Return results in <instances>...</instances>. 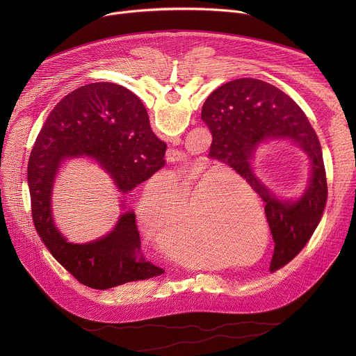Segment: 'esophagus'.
Masks as SVG:
<instances>
[{"instance_id":"1","label":"esophagus","mask_w":356,"mask_h":356,"mask_svg":"<svg viewBox=\"0 0 356 356\" xmlns=\"http://www.w3.org/2000/svg\"><path fill=\"white\" fill-rule=\"evenodd\" d=\"M168 162H170V163H177V162H180V154H179V150H176V149H169V152H168Z\"/></svg>"}]
</instances>
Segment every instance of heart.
Segmentation results:
<instances>
[{
  "label": "heart",
  "mask_w": 356,
  "mask_h": 356,
  "mask_svg": "<svg viewBox=\"0 0 356 356\" xmlns=\"http://www.w3.org/2000/svg\"><path fill=\"white\" fill-rule=\"evenodd\" d=\"M150 186L165 194L168 211L158 197L146 194L140 198L138 220L149 241L190 264L210 255L213 242L220 249L224 231L218 217L220 179L207 177L202 168L188 163Z\"/></svg>",
  "instance_id": "1"
}]
</instances>
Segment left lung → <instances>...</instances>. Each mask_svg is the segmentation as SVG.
Wrapping results in <instances>:
<instances>
[{
	"mask_svg": "<svg viewBox=\"0 0 356 356\" xmlns=\"http://www.w3.org/2000/svg\"><path fill=\"white\" fill-rule=\"evenodd\" d=\"M201 118L213 135L209 156L235 170L264 200L275 241L270 272L283 268L306 246L325 209L328 188L316 131L286 92L258 79L220 86L206 99ZM276 138L294 141L311 159L308 188L297 200L277 199L251 170L257 147Z\"/></svg>",
	"mask_w": 356,
	"mask_h": 356,
	"instance_id": "1",
	"label": "left lung"
}]
</instances>
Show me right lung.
I'll return each instance as SVG.
<instances>
[{
    "mask_svg": "<svg viewBox=\"0 0 356 356\" xmlns=\"http://www.w3.org/2000/svg\"><path fill=\"white\" fill-rule=\"evenodd\" d=\"M166 143L150 129L142 101L114 83H91L67 94L46 118L28 162L33 225L54 258L81 284L106 290L165 273L145 261L134 211L87 243L69 242L56 228L52 194L63 162L90 158L125 197L165 166ZM122 209H127L124 200Z\"/></svg>",
    "mask_w": 356,
    "mask_h": 356,
    "instance_id": "add662e5",
    "label": "right lung"
}]
</instances>
